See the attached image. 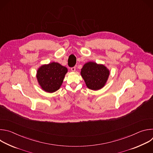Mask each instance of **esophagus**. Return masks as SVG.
I'll return each mask as SVG.
<instances>
[{"mask_svg": "<svg viewBox=\"0 0 153 153\" xmlns=\"http://www.w3.org/2000/svg\"><path fill=\"white\" fill-rule=\"evenodd\" d=\"M71 70L72 71H76V67H72V68H71Z\"/></svg>", "mask_w": 153, "mask_h": 153, "instance_id": "34e87169", "label": "esophagus"}]
</instances>
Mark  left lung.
I'll use <instances>...</instances> for the list:
<instances>
[{
  "label": "left lung",
  "instance_id": "8db88e82",
  "mask_svg": "<svg viewBox=\"0 0 153 153\" xmlns=\"http://www.w3.org/2000/svg\"><path fill=\"white\" fill-rule=\"evenodd\" d=\"M80 74L89 89L99 90L106 83L110 71L102 64L89 62L84 64Z\"/></svg>",
  "mask_w": 153,
  "mask_h": 153
}]
</instances>
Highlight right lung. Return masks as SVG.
<instances>
[{
    "label": "right lung",
    "mask_w": 153,
    "mask_h": 153,
    "mask_svg": "<svg viewBox=\"0 0 153 153\" xmlns=\"http://www.w3.org/2000/svg\"><path fill=\"white\" fill-rule=\"evenodd\" d=\"M68 69L57 62L43 65L37 71V79L43 90L54 93L58 90L63 83Z\"/></svg>",
    "instance_id": "right-lung-1"
}]
</instances>
